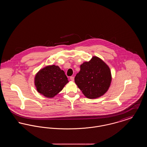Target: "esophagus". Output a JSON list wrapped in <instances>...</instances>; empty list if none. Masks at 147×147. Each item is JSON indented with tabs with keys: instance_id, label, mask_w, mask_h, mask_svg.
<instances>
[{
	"instance_id": "esophagus-1",
	"label": "esophagus",
	"mask_w": 147,
	"mask_h": 147,
	"mask_svg": "<svg viewBox=\"0 0 147 147\" xmlns=\"http://www.w3.org/2000/svg\"><path fill=\"white\" fill-rule=\"evenodd\" d=\"M70 79L71 81H74V77H70Z\"/></svg>"
}]
</instances>
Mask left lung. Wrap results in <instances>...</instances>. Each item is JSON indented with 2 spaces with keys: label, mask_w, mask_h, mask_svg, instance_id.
Wrapping results in <instances>:
<instances>
[{
  "label": "left lung",
  "mask_w": 147,
  "mask_h": 147,
  "mask_svg": "<svg viewBox=\"0 0 147 147\" xmlns=\"http://www.w3.org/2000/svg\"><path fill=\"white\" fill-rule=\"evenodd\" d=\"M74 79L86 98H95L107 91L111 82V74L104 62L97 57H93L90 61L80 65V70Z\"/></svg>",
  "instance_id": "left-lung-1"
}]
</instances>
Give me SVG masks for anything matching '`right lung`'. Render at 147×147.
Here are the masks:
<instances>
[{"label":"right lung","instance_id":"obj_1","mask_svg":"<svg viewBox=\"0 0 147 147\" xmlns=\"http://www.w3.org/2000/svg\"><path fill=\"white\" fill-rule=\"evenodd\" d=\"M68 83V80L64 71L55 65L45 67L35 76L37 90L47 98L54 97Z\"/></svg>","mask_w":147,"mask_h":147}]
</instances>
